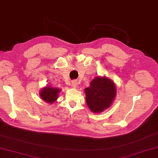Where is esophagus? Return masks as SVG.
<instances>
[{
  "label": "esophagus",
  "instance_id": "1",
  "mask_svg": "<svg viewBox=\"0 0 158 158\" xmlns=\"http://www.w3.org/2000/svg\"><path fill=\"white\" fill-rule=\"evenodd\" d=\"M71 86H72L73 88L76 89L77 87H78V82H77L76 80H73V81L71 82Z\"/></svg>",
  "mask_w": 158,
  "mask_h": 158
}]
</instances>
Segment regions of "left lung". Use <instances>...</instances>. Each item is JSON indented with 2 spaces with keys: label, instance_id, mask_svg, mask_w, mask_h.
Masks as SVG:
<instances>
[{
  "label": "left lung",
  "instance_id": "left-lung-1",
  "mask_svg": "<svg viewBox=\"0 0 158 158\" xmlns=\"http://www.w3.org/2000/svg\"><path fill=\"white\" fill-rule=\"evenodd\" d=\"M86 102L91 112L101 113L109 108L116 97L117 90L114 82L106 76H98L85 89Z\"/></svg>",
  "mask_w": 158,
  "mask_h": 158
}]
</instances>
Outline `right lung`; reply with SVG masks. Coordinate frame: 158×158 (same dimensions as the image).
<instances>
[{
	"mask_svg": "<svg viewBox=\"0 0 158 158\" xmlns=\"http://www.w3.org/2000/svg\"><path fill=\"white\" fill-rule=\"evenodd\" d=\"M61 91V89L53 87L50 85H47L40 89L39 96L44 102L49 104L55 102L58 98V94Z\"/></svg>",
	"mask_w": 158,
	"mask_h": 158,
	"instance_id": "obj_1",
	"label": "right lung"
}]
</instances>
